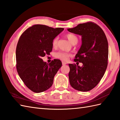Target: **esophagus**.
<instances>
[{
	"mask_svg": "<svg viewBox=\"0 0 120 120\" xmlns=\"http://www.w3.org/2000/svg\"><path fill=\"white\" fill-rule=\"evenodd\" d=\"M62 65H65V64H67V62H65V61H62Z\"/></svg>",
	"mask_w": 120,
	"mask_h": 120,
	"instance_id": "1",
	"label": "esophagus"
}]
</instances>
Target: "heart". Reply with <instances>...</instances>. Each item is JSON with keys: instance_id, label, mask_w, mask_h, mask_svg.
Listing matches in <instances>:
<instances>
[{"instance_id": "obj_1", "label": "heart", "mask_w": 120, "mask_h": 120, "mask_svg": "<svg viewBox=\"0 0 120 120\" xmlns=\"http://www.w3.org/2000/svg\"><path fill=\"white\" fill-rule=\"evenodd\" d=\"M66 37L68 38V41L72 43L73 45L76 44L78 42V38L75 35L71 34H67ZM58 38H55L53 39L52 41V45L53 47H56L58 45ZM72 56L71 53L63 52H57L55 53V57L57 59H59L60 60H62L63 61L67 60L68 58Z\"/></svg>"}]
</instances>
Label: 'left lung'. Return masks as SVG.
<instances>
[{
	"label": "left lung",
	"mask_w": 120,
	"mask_h": 120,
	"mask_svg": "<svg viewBox=\"0 0 120 120\" xmlns=\"http://www.w3.org/2000/svg\"><path fill=\"white\" fill-rule=\"evenodd\" d=\"M70 32L81 35L82 44L75 56L76 64H69L70 83L78 91H90L98 85L108 65V44L105 33L93 22L80 24ZM82 63L80 67L77 63Z\"/></svg>",
	"instance_id": "left-lung-1"
}]
</instances>
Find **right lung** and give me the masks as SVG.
Wrapping results in <instances>:
<instances>
[{
  "mask_svg": "<svg viewBox=\"0 0 120 120\" xmlns=\"http://www.w3.org/2000/svg\"><path fill=\"white\" fill-rule=\"evenodd\" d=\"M63 30L34 25L19 38L16 49V70L25 85L34 92H42L50 88L61 67L60 60L54 59L48 64L42 57L52 52L53 39Z\"/></svg>",
  "mask_w": 120,
  "mask_h": 120,
  "instance_id": "add662e5",
  "label": "right lung"
}]
</instances>
